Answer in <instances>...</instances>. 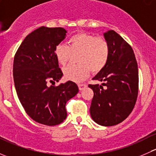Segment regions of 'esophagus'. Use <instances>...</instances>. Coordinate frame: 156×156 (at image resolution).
<instances>
[{"label": "esophagus", "instance_id": "34e87169", "mask_svg": "<svg viewBox=\"0 0 156 156\" xmlns=\"http://www.w3.org/2000/svg\"><path fill=\"white\" fill-rule=\"evenodd\" d=\"M87 87V84H78V88H79L80 90H82L84 88Z\"/></svg>", "mask_w": 156, "mask_h": 156}]
</instances>
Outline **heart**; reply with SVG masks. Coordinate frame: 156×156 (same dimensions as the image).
Masks as SVG:
<instances>
[{"mask_svg": "<svg viewBox=\"0 0 156 156\" xmlns=\"http://www.w3.org/2000/svg\"><path fill=\"white\" fill-rule=\"evenodd\" d=\"M54 54L62 66L70 60L72 55L78 54V65L66 66L63 69V74L66 79L80 82L87 78L90 71L97 73L106 66L109 58L110 46L104 37L82 32L72 36L68 41V46L64 44L56 45Z\"/></svg>", "mask_w": 156, "mask_h": 156, "instance_id": "heart-1", "label": "heart"}]
</instances>
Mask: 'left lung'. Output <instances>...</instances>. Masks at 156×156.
Returning <instances> with one entry per match:
<instances>
[{
    "label": "left lung",
    "mask_w": 156,
    "mask_h": 156,
    "mask_svg": "<svg viewBox=\"0 0 156 156\" xmlns=\"http://www.w3.org/2000/svg\"><path fill=\"white\" fill-rule=\"evenodd\" d=\"M104 37L110 46L109 58L106 66L93 78L103 84L88 87L94 91L91 118L98 125L107 127L121 123L130 114L137 98L139 76L130 45L113 30L104 33Z\"/></svg>",
    "instance_id": "8db88e82"
}]
</instances>
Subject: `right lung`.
Wrapping results in <instances>:
<instances>
[{
    "label": "right lung",
    "mask_w": 156,
    "mask_h": 156,
    "mask_svg": "<svg viewBox=\"0 0 156 156\" xmlns=\"http://www.w3.org/2000/svg\"><path fill=\"white\" fill-rule=\"evenodd\" d=\"M66 32L63 28L41 26L26 36L14 56L13 80L19 100L30 118L49 126L66 119V102L78 92L71 81L48 86L63 75L54 50Z\"/></svg>",
    "instance_id": "1"
}]
</instances>
